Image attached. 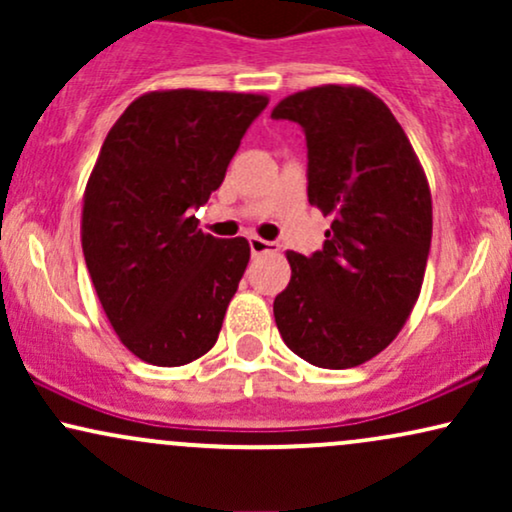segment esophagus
I'll return each instance as SVG.
<instances>
[{"mask_svg":"<svg viewBox=\"0 0 512 512\" xmlns=\"http://www.w3.org/2000/svg\"><path fill=\"white\" fill-rule=\"evenodd\" d=\"M250 252L252 255H262V252H272L276 250V243H269V240H264L260 236H250Z\"/></svg>","mask_w":512,"mask_h":512,"instance_id":"esophagus-1","label":"esophagus"}]
</instances>
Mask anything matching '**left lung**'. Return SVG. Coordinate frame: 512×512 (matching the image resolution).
<instances>
[{"mask_svg":"<svg viewBox=\"0 0 512 512\" xmlns=\"http://www.w3.org/2000/svg\"><path fill=\"white\" fill-rule=\"evenodd\" d=\"M308 142V202L330 216L313 257L286 252L274 298L281 339L320 368H354L392 344L424 284L431 187L404 129L375 93L325 84L274 105Z\"/></svg>","mask_w":512,"mask_h":512,"instance_id":"1","label":"left lung"}]
</instances>
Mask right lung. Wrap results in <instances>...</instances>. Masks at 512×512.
<instances>
[{"instance_id":"obj_1","label":"right lung","mask_w":512,"mask_h":512,"mask_svg":"<svg viewBox=\"0 0 512 512\" xmlns=\"http://www.w3.org/2000/svg\"><path fill=\"white\" fill-rule=\"evenodd\" d=\"M262 93L149 91L117 117L91 170L81 248L110 325L151 366L216 344L250 262L245 238L202 233L192 207L219 190Z\"/></svg>"}]
</instances>
